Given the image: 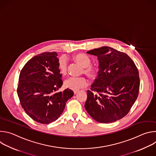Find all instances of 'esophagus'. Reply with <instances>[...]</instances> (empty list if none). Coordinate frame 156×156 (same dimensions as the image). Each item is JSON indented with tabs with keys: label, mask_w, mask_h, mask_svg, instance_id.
Segmentation results:
<instances>
[{
	"label": "esophagus",
	"mask_w": 156,
	"mask_h": 156,
	"mask_svg": "<svg viewBox=\"0 0 156 156\" xmlns=\"http://www.w3.org/2000/svg\"><path fill=\"white\" fill-rule=\"evenodd\" d=\"M78 91H79L78 90H74V91H73V93H74V94H76Z\"/></svg>",
	"instance_id": "1"
}]
</instances>
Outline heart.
Masks as SVG:
<instances>
[{"label": "heart", "mask_w": 156, "mask_h": 156, "mask_svg": "<svg viewBox=\"0 0 156 156\" xmlns=\"http://www.w3.org/2000/svg\"><path fill=\"white\" fill-rule=\"evenodd\" d=\"M75 60L83 66L84 73L91 78H95L97 71L93 66H90L91 60L86 55L84 54H79L75 56ZM58 66L60 72L65 75L67 72V60L63 56L59 58L58 61ZM87 80L84 76H70L65 81V87L74 90H78L80 89L85 87L87 85Z\"/></svg>", "instance_id": "b5f03b06"}]
</instances>
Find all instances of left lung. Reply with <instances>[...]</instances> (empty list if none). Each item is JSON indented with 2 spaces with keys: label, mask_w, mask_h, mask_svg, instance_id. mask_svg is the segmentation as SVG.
<instances>
[{
  "label": "left lung",
  "mask_w": 156,
  "mask_h": 156,
  "mask_svg": "<svg viewBox=\"0 0 156 156\" xmlns=\"http://www.w3.org/2000/svg\"><path fill=\"white\" fill-rule=\"evenodd\" d=\"M86 53L98 57V75L87 91L84 107L96 121L108 123L128 114L140 90L138 70L125 53L110 47H102Z\"/></svg>",
  "instance_id": "obj_1"
}]
</instances>
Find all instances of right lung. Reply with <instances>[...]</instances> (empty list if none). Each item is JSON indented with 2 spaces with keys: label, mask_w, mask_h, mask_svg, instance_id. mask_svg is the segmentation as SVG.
Segmentation results:
<instances>
[{
  "label": "right lung",
  "mask_w": 156,
  "mask_h": 156,
  "mask_svg": "<svg viewBox=\"0 0 156 156\" xmlns=\"http://www.w3.org/2000/svg\"><path fill=\"white\" fill-rule=\"evenodd\" d=\"M57 57L55 52L34 56L27 62L19 76L17 93L21 105L28 115L42 124L55 121L74 94L69 89L56 93L63 84Z\"/></svg>",
  "instance_id": "add662e5"
}]
</instances>
